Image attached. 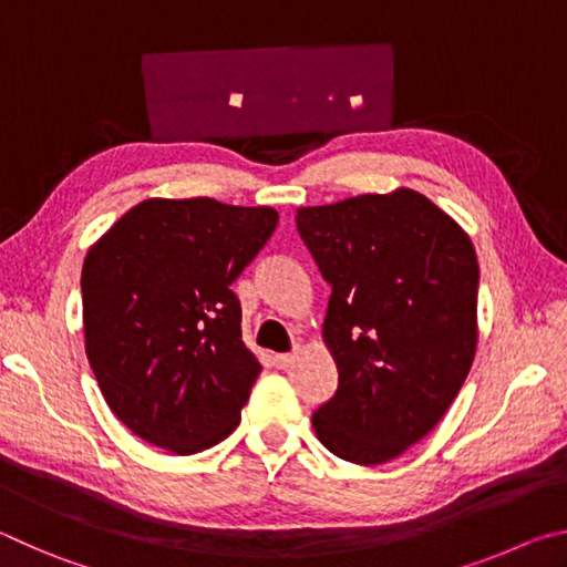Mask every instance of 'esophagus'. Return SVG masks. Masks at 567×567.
Returning a JSON list of instances; mask_svg holds the SVG:
<instances>
[{"mask_svg":"<svg viewBox=\"0 0 567 567\" xmlns=\"http://www.w3.org/2000/svg\"><path fill=\"white\" fill-rule=\"evenodd\" d=\"M297 360V354L295 352H282V354H275V364L280 370H287V368H292V362Z\"/></svg>","mask_w":567,"mask_h":567,"instance_id":"34e87169","label":"esophagus"}]
</instances>
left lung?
<instances>
[{
  "label": "left lung",
  "instance_id": "1",
  "mask_svg": "<svg viewBox=\"0 0 567 567\" xmlns=\"http://www.w3.org/2000/svg\"><path fill=\"white\" fill-rule=\"evenodd\" d=\"M295 219L332 285L322 340L338 392L315 410V435L348 463H388L437 425L475 360V247L408 187L300 207Z\"/></svg>",
  "mask_w": 567,
  "mask_h": 567
}]
</instances>
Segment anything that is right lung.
<instances>
[{"mask_svg": "<svg viewBox=\"0 0 567 567\" xmlns=\"http://www.w3.org/2000/svg\"><path fill=\"white\" fill-rule=\"evenodd\" d=\"M277 219L272 207L152 197L90 247L84 352L110 410L145 443L192 455L239 425L262 364L229 285Z\"/></svg>", "mask_w": 567, "mask_h": 567, "instance_id": "1", "label": "right lung"}]
</instances>
